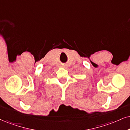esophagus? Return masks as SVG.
Segmentation results:
<instances>
[{"label":"esophagus","instance_id":"obj_1","mask_svg":"<svg viewBox=\"0 0 130 130\" xmlns=\"http://www.w3.org/2000/svg\"><path fill=\"white\" fill-rule=\"evenodd\" d=\"M63 67H64H64H65V66H63Z\"/></svg>","mask_w":130,"mask_h":130}]
</instances>
